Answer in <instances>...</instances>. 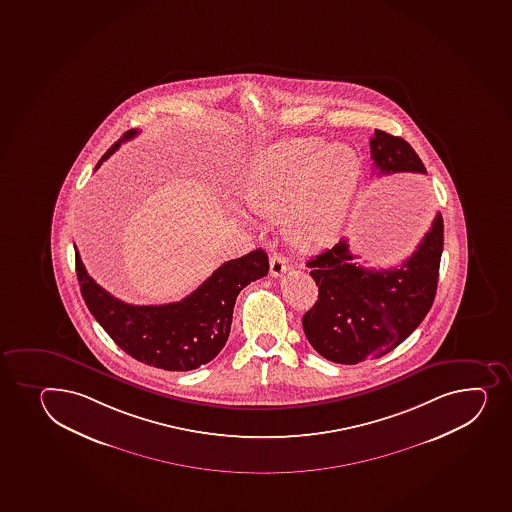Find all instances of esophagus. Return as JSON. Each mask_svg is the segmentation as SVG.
<instances>
[{
	"mask_svg": "<svg viewBox=\"0 0 512 512\" xmlns=\"http://www.w3.org/2000/svg\"><path fill=\"white\" fill-rule=\"evenodd\" d=\"M289 269V265H287V260L282 257V255H272L270 257V275L272 277H280V275L285 274Z\"/></svg>",
	"mask_w": 512,
	"mask_h": 512,
	"instance_id": "34e87169",
	"label": "esophagus"
}]
</instances>
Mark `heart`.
Here are the masks:
<instances>
[{
    "mask_svg": "<svg viewBox=\"0 0 512 512\" xmlns=\"http://www.w3.org/2000/svg\"><path fill=\"white\" fill-rule=\"evenodd\" d=\"M361 164L346 144L294 139L267 149L248 174L247 200L259 215L284 223L304 250L338 237L358 190Z\"/></svg>",
    "mask_w": 512,
    "mask_h": 512,
    "instance_id": "1",
    "label": "heart"
}]
</instances>
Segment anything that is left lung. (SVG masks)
<instances>
[{
	"label": "left lung",
	"instance_id": "obj_1",
	"mask_svg": "<svg viewBox=\"0 0 512 512\" xmlns=\"http://www.w3.org/2000/svg\"><path fill=\"white\" fill-rule=\"evenodd\" d=\"M378 174H427L405 139L378 131L369 141ZM443 218L437 213L417 250L393 269H364L348 238L307 262L319 299L302 317L312 348L332 363L380 358L403 343L425 319L437 294Z\"/></svg>",
	"mask_w": 512,
	"mask_h": 512
}]
</instances>
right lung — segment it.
I'll list each match as a JSON object with an SVG mask.
<instances>
[{"label":"right lung","mask_w":512,"mask_h":512,"mask_svg":"<svg viewBox=\"0 0 512 512\" xmlns=\"http://www.w3.org/2000/svg\"><path fill=\"white\" fill-rule=\"evenodd\" d=\"M131 129L102 156L99 168L121 143L136 137ZM75 270L85 304L112 341L132 358L166 371H190L210 363L230 336L233 307L243 287L269 272L262 248L228 260L180 302L132 306L111 296L87 274L75 247Z\"/></svg>","instance_id":"right-lung-1"}]
</instances>
